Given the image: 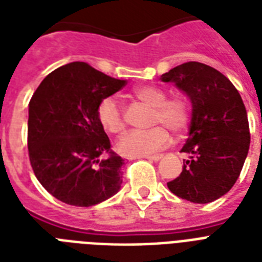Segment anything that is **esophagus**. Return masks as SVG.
<instances>
[{
    "label": "esophagus",
    "mask_w": 262,
    "mask_h": 262,
    "mask_svg": "<svg viewBox=\"0 0 262 262\" xmlns=\"http://www.w3.org/2000/svg\"><path fill=\"white\" fill-rule=\"evenodd\" d=\"M162 156H163L162 154H156V155H147V156H144V158H147L148 160H154V162H156V160H159Z\"/></svg>",
    "instance_id": "esophagus-1"
}]
</instances>
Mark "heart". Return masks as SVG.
Segmentation results:
<instances>
[{"mask_svg":"<svg viewBox=\"0 0 262 262\" xmlns=\"http://www.w3.org/2000/svg\"><path fill=\"white\" fill-rule=\"evenodd\" d=\"M132 94L140 102L152 107L151 125L148 130H129L115 143L117 151L127 158L147 156L154 151L166 147L170 140L168 130L182 135L191 121V103L186 95L175 94L167 98L163 88L155 85H139ZM99 123L108 133H119L125 126L122 107L111 96L102 99L96 108Z\"/></svg>","mask_w":262,"mask_h":262,"instance_id":"obj_1","label":"heart"}]
</instances>
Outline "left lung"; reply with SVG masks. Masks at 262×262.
<instances>
[{"instance_id":"obj_1","label":"left lung","mask_w":262,"mask_h":262,"mask_svg":"<svg viewBox=\"0 0 262 262\" xmlns=\"http://www.w3.org/2000/svg\"><path fill=\"white\" fill-rule=\"evenodd\" d=\"M160 79L186 92L193 107L182 148L189 159L168 189L191 203H212L234 186L248 156L250 130L242 98L223 73L201 62H185Z\"/></svg>"}]
</instances>
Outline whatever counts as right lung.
Masks as SVG:
<instances>
[{"mask_svg":"<svg viewBox=\"0 0 262 262\" xmlns=\"http://www.w3.org/2000/svg\"><path fill=\"white\" fill-rule=\"evenodd\" d=\"M125 85V80L87 62H71L47 75L32 95L27 139L31 167L59 201L91 207L119 190L123 159L111 151L96 108Z\"/></svg>","mask_w":262,"mask_h":262,"instance_id":"add662e5","label":"right lung"}]
</instances>
